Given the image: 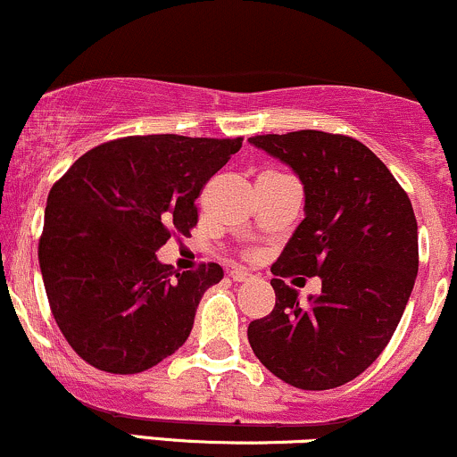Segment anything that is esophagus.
<instances>
[{"mask_svg": "<svg viewBox=\"0 0 457 457\" xmlns=\"http://www.w3.org/2000/svg\"><path fill=\"white\" fill-rule=\"evenodd\" d=\"M229 277H232L236 283H243V281L251 279V272L245 270V269H234L232 272H229Z\"/></svg>", "mask_w": 457, "mask_h": 457, "instance_id": "1", "label": "esophagus"}]
</instances>
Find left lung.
Returning <instances> with one entry per match:
<instances>
[{"label": "left lung", "mask_w": 457, "mask_h": 457, "mask_svg": "<svg viewBox=\"0 0 457 457\" xmlns=\"http://www.w3.org/2000/svg\"><path fill=\"white\" fill-rule=\"evenodd\" d=\"M249 144L290 167L305 193V219L270 269L275 309L249 324V344L287 385L335 389L363 374L400 324L419 270L412 204L353 137L296 130ZM295 271L318 274L323 292L301 302L280 279Z\"/></svg>", "instance_id": "8db88e82"}]
</instances>
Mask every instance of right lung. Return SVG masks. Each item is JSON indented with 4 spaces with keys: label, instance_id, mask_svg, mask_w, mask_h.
Instances as JSON below:
<instances>
[{
    "label": "right lung",
    "instance_id": "add662e5",
    "mask_svg": "<svg viewBox=\"0 0 457 457\" xmlns=\"http://www.w3.org/2000/svg\"><path fill=\"white\" fill-rule=\"evenodd\" d=\"M238 139L148 135L92 148L46 197L38 260L51 312L83 361L139 374L191 335L219 264L176 272L156 251L197 223L195 199Z\"/></svg>",
    "mask_w": 457,
    "mask_h": 457
}]
</instances>
